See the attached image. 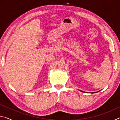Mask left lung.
I'll list each match as a JSON object with an SVG mask.
<instances>
[{
  "mask_svg": "<svg viewBox=\"0 0 120 120\" xmlns=\"http://www.w3.org/2000/svg\"><path fill=\"white\" fill-rule=\"evenodd\" d=\"M81 91V90H80ZM82 92H83V91H82ZM98 92H99V91H98ZM95 92V93H97V92Z\"/></svg>",
  "mask_w": 120,
  "mask_h": 120,
  "instance_id": "8db88e82",
  "label": "left lung"
}]
</instances>
